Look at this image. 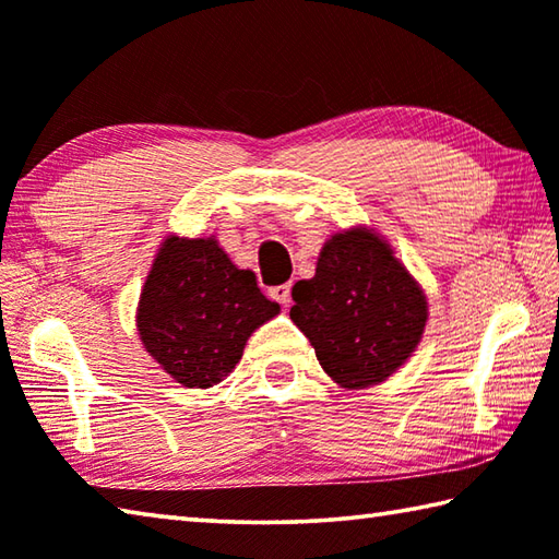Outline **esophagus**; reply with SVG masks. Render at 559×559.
<instances>
[{
    "label": "esophagus",
    "mask_w": 559,
    "mask_h": 559,
    "mask_svg": "<svg viewBox=\"0 0 559 559\" xmlns=\"http://www.w3.org/2000/svg\"><path fill=\"white\" fill-rule=\"evenodd\" d=\"M270 297L274 299V301H280V305H289V297H292V285H277V287H272L270 289Z\"/></svg>",
    "instance_id": "1"
}]
</instances>
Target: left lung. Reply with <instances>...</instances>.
Here are the masks:
<instances>
[{"mask_svg": "<svg viewBox=\"0 0 559 559\" xmlns=\"http://www.w3.org/2000/svg\"><path fill=\"white\" fill-rule=\"evenodd\" d=\"M289 317L321 368L344 388L383 383L419 344L427 299L390 245L364 228L338 233L319 254L317 274L292 289Z\"/></svg>", "mask_w": 559, "mask_h": 559, "instance_id": "obj_1", "label": "left lung"}]
</instances>
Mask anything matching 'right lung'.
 <instances>
[{
    "label": "right lung",
    "instance_id": "1",
    "mask_svg": "<svg viewBox=\"0 0 559 559\" xmlns=\"http://www.w3.org/2000/svg\"><path fill=\"white\" fill-rule=\"evenodd\" d=\"M277 311L254 274L235 267L215 238H169L144 282L136 326L166 373L186 388H211Z\"/></svg>",
    "mask_w": 559,
    "mask_h": 559
}]
</instances>
